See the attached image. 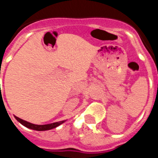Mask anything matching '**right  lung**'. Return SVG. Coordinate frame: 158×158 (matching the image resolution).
I'll return each mask as SVG.
<instances>
[{
  "instance_id": "add662e5",
  "label": "right lung",
  "mask_w": 158,
  "mask_h": 158,
  "mask_svg": "<svg viewBox=\"0 0 158 158\" xmlns=\"http://www.w3.org/2000/svg\"><path fill=\"white\" fill-rule=\"evenodd\" d=\"M15 118L16 120H18L19 122L22 124L23 126L28 128V129H31V130H38V131H44V130H52V129H54V128L59 126L60 125H61L62 123L64 122V120H62V121H59V122H55L52 123V124H48V125H34V124H32V123H29L26 120H23L20 118L17 117L15 115Z\"/></svg>"
}]
</instances>
